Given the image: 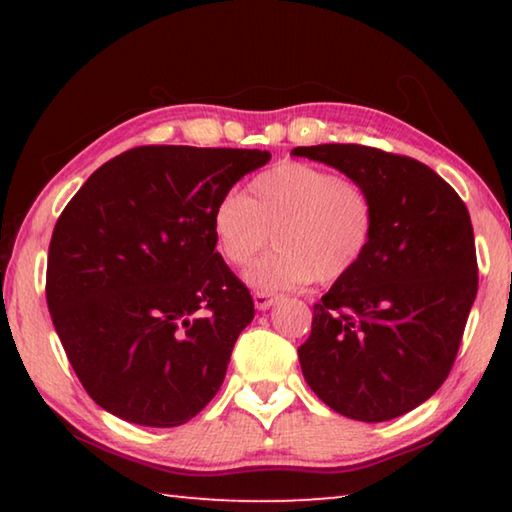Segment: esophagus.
<instances>
[{"mask_svg": "<svg viewBox=\"0 0 512 512\" xmlns=\"http://www.w3.org/2000/svg\"><path fill=\"white\" fill-rule=\"evenodd\" d=\"M253 300H255V307L259 311H264V309H268V307L273 305V302L277 300V296H275V293H271V291H255Z\"/></svg>", "mask_w": 512, "mask_h": 512, "instance_id": "obj_1", "label": "esophagus"}]
</instances>
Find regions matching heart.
Here are the masks:
<instances>
[{"label": "heart", "instance_id": "1", "mask_svg": "<svg viewBox=\"0 0 512 512\" xmlns=\"http://www.w3.org/2000/svg\"><path fill=\"white\" fill-rule=\"evenodd\" d=\"M212 237L230 266H248L271 241L277 248L250 268L257 289L334 284L357 268L375 237L377 210L366 185L307 162H282L248 183L246 196L214 205Z\"/></svg>", "mask_w": 512, "mask_h": 512}]
</instances>
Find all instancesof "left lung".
<instances>
[{"label": "left lung", "instance_id": "8db88e82", "mask_svg": "<svg viewBox=\"0 0 512 512\" xmlns=\"http://www.w3.org/2000/svg\"><path fill=\"white\" fill-rule=\"evenodd\" d=\"M368 187L377 225L363 262L314 305L298 348L302 375L329 409L361 422L409 413L438 391L479 289L465 203L409 155L361 144L298 146Z\"/></svg>", "mask_w": 512, "mask_h": 512}]
</instances>
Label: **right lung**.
<instances>
[{
  "label": "right lung",
  "instance_id": "add662e5",
  "mask_svg": "<svg viewBox=\"0 0 512 512\" xmlns=\"http://www.w3.org/2000/svg\"><path fill=\"white\" fill-rule=\"evenodd\" d=\"M268 151L137 146L92 173L58 216L47 305L101 409L178 427L223 384L253 296L216 253L210 216Z\"/></svg>",
  "mask_w": 512,
  "mask_h": 512
}]
</instances>
